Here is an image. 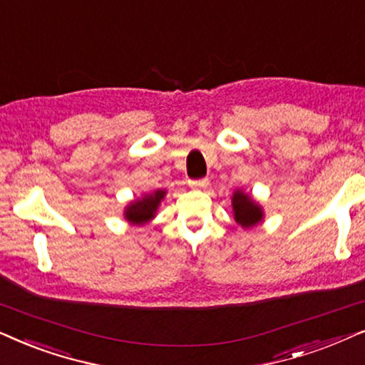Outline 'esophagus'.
Wrapping results in <instances>:
<instances>
[{
    "label": "esophagus",
    "instance_id": "obj_1",
    "mask_svg": "<svg viewBox=\"0 0 365 365\" xmlns=\"http://www.w3.org/2000/svg\"><path fill=\"white\" fill-rule=\"evenodd\" d=\"M188 185L192 188H207L208 178H198V180H188Z\"/></svg>",
    "mask_w": 365,
    "mask_h": 365
}]
</instances>
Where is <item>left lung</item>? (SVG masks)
Returning a JSON list of instances; mask_svg holds the SVG:
<instances>
[{
  "label": "left lung",
  "instance_id": "1",
  "mask_svg": "<svg viewBox=\"0 0 365 365\" xmlns=\"http://www.w3.org/2000/svg\"><path fill=\"white\" fill-rule=\"evenodd\" d=\"M232 208H233V218L239 225L250 228L262 222L264 218V210L259 203L254 202L250 195H247L242 190H235L232 197Z\"/></svg>",
  "mask_w": 365,
  "mask_h": 365
}]
</instances>
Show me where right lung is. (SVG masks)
Masks as SVG:
<instances>
[{
  "mask_svg": "<svg viewBox=\"0 0 365 365\" xmlns=\"http://www.w3.org/2000/svg\"><path fill=\"white\" fill-rule=\"evenodd\" d=\"M165 195H167V192L165 190H155L153 193L143 195L140 200H133L125 208L123 212L125 218L130 223H133V225H143V223H148L155 217V213H157L158 205L162 203Z\"/></svg>",
  "mask_w": 365,
  "mask_h": 365,
  "instance_id": "1",
  "label": "right lung"
}]
</instances>
